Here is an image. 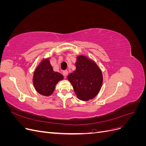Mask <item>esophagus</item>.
<instances>
[{"instance_id":"esophagus-1","label":"esophagus","mask_w":146,"mask_h":146,"mask_svg":"<svg viewBox=\"0 0 146 146\" xmlns=\"http://www.w3.org/2000/svg\"><path fill=\"white\" fill-rule=\"evenodd\" d=\"M63 74L64 78H66V77H67V76H68V72L67 70H65V71L63 72Z\"/></svg>"}]
</instances>
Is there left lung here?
Listing matches in <instances>:
<instances>
[{"instance_id": "obj_1", "label": "left lung", "mask_w": 146, "mask_h": 146, "mask_svg": "<svg viewBox=\"0 0 146 146\" xmlns=\"http://www.w3.org/2000/svg\"><path fill=\"white\" fill-rule=\"evenodd\" d=\"M76 69L68 76L77 98L83 101L94 99L103 83V75L93 60L84 55L77 57Z\"/></svg>"}]
</instances>
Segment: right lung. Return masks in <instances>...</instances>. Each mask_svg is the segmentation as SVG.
<instances>
[{
    "label": "right lung",
    "instance_id": "obj_1",
    "mask_svg": "<svg viewBox=\"0 0 146 146\" xmlns=\"http://www.w3.org/2000/svg\"><path fill=\"white\" fill-rule=\"evenodd\" d=\"M63 78L62 74L54 71L49 58H47L43 59L35 69L33 83L39 94L48 97L53 94L56 84Z\"/></svg>",
    "mask_w": 146,
    "mask_h": 146
}]
</instances>
